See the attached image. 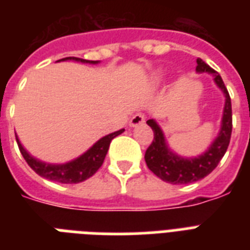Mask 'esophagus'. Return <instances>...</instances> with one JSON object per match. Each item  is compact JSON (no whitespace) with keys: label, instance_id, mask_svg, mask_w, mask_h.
<instances>
[{"label":"esophagus","instance_id":"obj_1","mask_svg":"<svg viewBox=\"0 0 250 250\" xmlns=\"http://www.w3.org/2000/svg\"><path fill=\"white\" fill-rule=\"evenodd\" d=\"M145 122V115L143 113H136L131 118V121H129V125L131 127H136V125H143Z\"/></svg>","mask_w":250,"mask_h":250}]
</instances>
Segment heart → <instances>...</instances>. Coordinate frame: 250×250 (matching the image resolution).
<instances>
[{
  "label": "heart",
  "mask_w": 250,
  "mask_h": 250,
  "mask_svg": "<svg viewBox=\"0 0 250 250\" xmlns=\"http://www.w3.org/2000/svg\"><path fill=\"white\" fill-rule=\"evenodd\" d=\"M160 80H161V74L158 72V74H156V76H154V82H157V83H158Z\"/></svg>",
  "instance_id": "1"
}]
</instances>
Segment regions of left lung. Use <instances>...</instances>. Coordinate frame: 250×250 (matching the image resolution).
I'll use <instances>...</instances> for the list:
<instances>
[{
    "label": "left lung",
    "mask_w": 250,
    "mask_h": 250,
    "mask_svg": "<svg viewBox=\"0 0 250 250\" xmlns=\"http://www.w3.org/2000/svg\"><path fill=\"white\" fill-rule=\"evenodd\" d=\"M197 72H209L214 76V82L222 92L225 93L226 104L222 118V127L219 135L209 149L204 154L194 158H183L175 154L167 146L164 132L154 119H149L146 123L154 132V139L152 144L145 152V162L149 170L156 174L164 182L171 184H189V183L201 180L218 166L229 148L232 132V107H231V98L229 90L226 88L221 75L215 70L206 64L201 58H197Z\"/></svg>",
    "instance_id": "8db88e82"
}]
</instances>
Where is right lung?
Returning <instances> with one entry per match:
<instances>
[{
	"instance_id": "obj_1",
	"label": "right lung",
	"mask_w": 250,
	"mask_h": 250,
	"mask_svg": "<svg viewBox=\"0 0 250 250\" xmlns=\"http://www.w3.org/2000/svg\"><path fill=\"white\" fill-rule=\"evenodd\" d=\"M78 61V62H83V63H98V61H86L82 60V58H76V57H67V58H62L60 61ZM125 129L122 128L119 131L106 135L102 139L96 143L90 149H88L83 156L78 157L76 160L67 162L63 165H50L41 162V161L33 158L23 146H21V141L17 139L18 146L21 150V156L25 160V162L28 164V166L32 168L37 175H40L42 178L52 180V182L57 183H64V184H75V183H82L90 178L92 175L96 174V171L102 166L104 160H105L106 153L109 150L110 143L114 137H117L118 135H121Z\"/></svg>"
}]
</instances>
